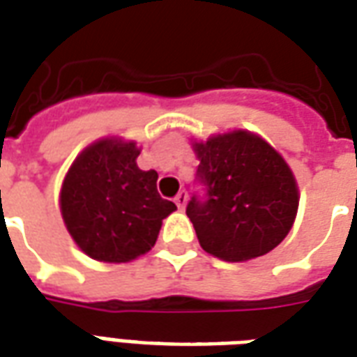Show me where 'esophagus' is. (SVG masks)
I'll use <instances>...</instances> for the list:
<instances>
[{
  "label": "esophagus",
  "instance_id": "esophagus-1",
  "mask_svg": "<svg viewBox=\"0 0 357 357\" xmlns=\"http://www.w3.org/2000/svg\"><path fill=\"white\" fill-rule=\"evenodd\" d=\"M186 202H188V194H186L184 190H181V192L175 196L176 207H178V209H184V207H186Z\"/></svg>",
  "mask_w": 357,
  "mask_h": 357
}]
</instances>
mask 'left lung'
<instances>
[{"mask_svg":"<svg viewBox=\"0 0 357 357\" xmlns=\"http://www.w3.org/2000/svg\"><path fill=\"white\" fill-rule=\"evenodd\" d=\"M199 165L186 215L199 245L217 259L241 262L270 253L295 222L298 188L280 153L249 131L194 142Z\"/></svg>","mask_w":357,"mask_h":357,"instance_id":"8db88e82","label":"left lung"}]
</instances>
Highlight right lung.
<instances>
[{
    "label": "right lung",
    "mask_w": 357,
    "mask_h": 357,
    "mask_svg": "<svg viewBox=\"0 0 357 357\" xmlns=\"http://www.w3.org/2000/svg\"><path fill=\"white\" fill-rule=\"evenodd\" d=\"M135 142L102 139L83 150L62 182L61 213L91 259L129 262L148 253L176 205L158 194V173L137 165Z\"/></svg>",
    "instance_id": "obj_1"
}]
</instances>
